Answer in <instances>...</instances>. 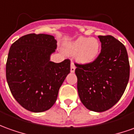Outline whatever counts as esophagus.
<instances>
[{"instance_id": "1", "label": "esophagus", "mask_w": 134, "mask_h": 134, "mask_svg": "<svg viewBox=\"0 0 134 134\" xmlns=\"http://www.w3.org/2000/svg\"><path fill=\"white\" fill-rule=\"evenodd\" d=\"M75 69H76V66L74 65V63L73 62H71V72H74L75 71Z\"/></svg>"}]
</instances>
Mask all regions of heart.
<instances>
[{
	"mask_svg": "<svg viewBox=\"0 0 134 134\" xmlns=\"http://www.w3.org/2000/svg\"><path fill=\"white\" fill-rule=\"evenodd\" d=\"M100 44L94 38L79 37L66 45V51L71 55L77 54V60L82 64L94 61L100 52Z\"/></svg>",
	"mask_w": 134,
	"mask_h": 134,
	"instance_id": "obj_1",
	"label": "heart"
}]
</instances>
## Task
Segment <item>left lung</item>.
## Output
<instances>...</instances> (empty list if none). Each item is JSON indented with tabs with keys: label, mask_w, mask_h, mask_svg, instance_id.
<instances>
[{
	"label": "left lung",
	"mask_w": 134,
	"mask_h": 134,
	"mask_svg": "<svg viewBox=\"0 0 134 134\" xmlns=\"http://www.w3.org/2000/svg\"><path fill=\"white\" fill-rule=\"evenodd\" d=\"M101 51L93 63L75 64L77 90L85 107L96 112L111 108L125 92L130 76L125 46L111 36H98Z\"/></svg>",
	"instance_id": "8db88e82"
}]
</instances>
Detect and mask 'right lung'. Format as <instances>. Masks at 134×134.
<instances>
[{
  "mask_svg": "<svg viewBox=\"0 0 134 134\" xmlns=\"http://www.w3.org/2000/svg\"><path fill=\"white\" fill-rule=\"evenodd\" d=\"M56 48L57 41L53 36L35 34L23 36L10 47L6 80L14 98L28 111L49 109L70 73L69 59L59 63L50 61Z\"/></svg>",
  "mask_w": 134,
  "mask_h": 134,
  "instance_id": "right-lung-1",
  "label": "right lung"
}]
</instances>
